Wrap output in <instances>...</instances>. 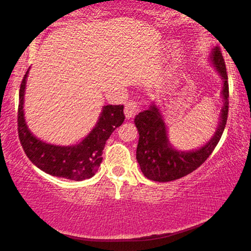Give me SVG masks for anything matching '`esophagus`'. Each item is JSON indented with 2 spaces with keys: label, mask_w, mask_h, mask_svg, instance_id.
Here are the masks:
<instances>
[{
  "label": "esophagus",
  "mask_w": 251,
  "mask_h": 251,
  "mask_svg": "<svg viewBox=\"0 0 251 251\" xmlns=\"http://www.w3.org/2000/svg\"><path fill=\"white\" fill-rule=\"evenodd\" d=\"M139 112H141V106L136 103V101H128V103L125 105L124 113L127 120L136 116Z\"/></svg>",
  "instance_id": "obj_1"
}]
</instances>
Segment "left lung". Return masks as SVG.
Segmentation results:
<instances>
[{"label":"left lung","mask_w":251,"mask_h":251,"mask_svg":"<svg viewBox=\"0 0 251 251\" xmlns=\"http://www.w3.org/2000/svg\"><path fill=\"white\" fill-rule=\"evenodd\" d=\"M211 61L224 82V106L220 113V122L215 135L205 146L193 151H178L174 150L167 137L166 125L158 108L154 104L147 110L135 117V125L139 133L136 158L144 175L148 179L166 182L184 177L205 163L222 138L228 117L229 87L226 65L219 46L212 49Z\"/></svg>","instance_id":"1"}]
</instances>
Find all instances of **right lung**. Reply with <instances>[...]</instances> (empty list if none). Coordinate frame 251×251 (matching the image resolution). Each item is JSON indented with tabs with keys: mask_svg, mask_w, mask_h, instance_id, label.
Wrapping results in <instances>:
<instances>
[{
	"mask_svg": "<svg viewBox=\"0 0 251 251\" xmlns=\"http://www.w3.org/2000/svg\"><path fill=\"white\" fill-rule=\"evenodd\" d=\"M28 70L20 87L18 109L19 138L28 159L41 171L71 180H84L95 175L103 159L106 141L125 120L124 106L106 105L93 130L77 145L55 146L36 138L24 120L23 104Z\"/></svg>",
	"mask_w": 251,
	"mask_h": 251,
	"instance_id": "1",
	"label": "right lung"
}]
</instances>
